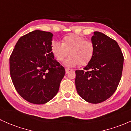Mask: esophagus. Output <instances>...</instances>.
<instances>
[{"label":"esophagus","instance_id":"34e87169","mask_svg":"<svg viewBox=\"0 0 131 131\" xmlns=\"http://www.w3.org/2000/svg\"><path fill=\"white\" fill-rule=\"evenodd\" d=\"M72 69H68V68H66V73H69V72L72 71Z\"/></svg>","mask_w":131,"mask_h":131}]
</instances>
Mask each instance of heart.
Instances as JSON below:
<instances>
[{"mask_svg":"<svg viewBox=\"0 0 131 131\" xmlns=\"http://www.w3.org/2000/svg\"><path fill=\"white\" fill-rule=\"evenodd\" d=\"M53 56L58 61H62L69 54L70 57L65 61L67 67L77 65L85 66L92 61L95 53L93 42L78 35L66 36L59 42H53L51 46Z\"/></svg>","mask_w":131,"mask_h":131,"instance_id":"obj_1","label":"heart"}]
</instances>
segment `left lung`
Wrapping results in <instances>:
<instances>
[{
    "mask_svg": "<svg viewBox=\"0 0 131 131\" xmlns=\"http://www.w3.org/2000/svg\"><path fill=\"white\" fill-rule=\"evenodd\" d=\"M95 53L85 70L75 71L78 94L87 102L100 103L116 90L122 75L124 57L117 42L105 34L94 32Z\"/></svg>",
    "mask_w": 131,
    "mask_h": 131,
    "instance_id": "obj_1",
    "label": "left lung"
}]
</instances>
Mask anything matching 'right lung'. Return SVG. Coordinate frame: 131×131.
<instances>
[{"label": "right lung", "mask_w": 131, "mask_h": 131, "mask_svg": "<svg viewBox=\"0 0 131 131\" xmlns=\"http://www.w3.org/2000/svg\"><path fill=\"white\" fill-rule=\"evenodd\" d=\"M53 34L35 30L21 36L10 57L12 81L19 95L33 104H45L58 93L66 70L54 59Z\"/></svg>", "instance_id": "1"}]
</instances>
